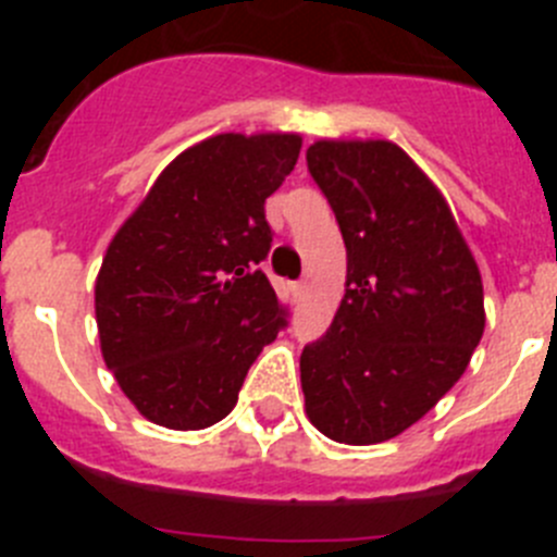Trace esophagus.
<instances>
[{
	"label": "esophagus",
	"mask_w": 557,
	"mask_h": 557,
	"mask_svg": "<svg viewBox=\"0 0 557 557\" xmlns=\"http://www.w3.org/2000/svg\"><path fill=\"white\" fill-rule=\"evenodd\" d=\"M307 282H295L293 284V295L295 298H298V301H301V298H307Z\"/></svg>",
	"instance_id": "obj_1"
}]
</instances>
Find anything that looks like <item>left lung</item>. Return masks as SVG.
Returning <instances> with one entry per match:
<instances>
[{"label": "left lung", "mask_w": 557, "mask_h": 557, "mask_svg": "<svg viewBox=\"0 0 557 557\" xmlns=\"http://www.w3.org/2000/svg\"><path fill=\"white\" fill-rule=\"evenodd\" d=\"M346 243V295L301 354L307 416L337 444L401 435L451 391L485 329L482 278L449 203L393 141L307 150Z\"/></svg>", "instance_id": "8db88e82"}]
</instances>
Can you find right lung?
Wrapping results in <instances>:
<instances>
[{"label":"right lung","instance_id":"add662e5","mask_svg":"<svg viewBox=\"0 0 557 557\" xmlns=\"http://www.w3.org/2000/svg\"><path fill=\"white\" fill-rule=\"evenodd\" d=\"M298 152V133L211 136L170 161L113 234L95 287L102 359L152 424L223 421L287 326L259 262L273 243L264 200Z\"/></svg>","mask_w":557,"mask_h":557}]
</instances>
